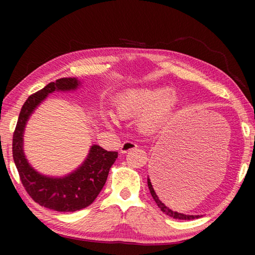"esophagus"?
<instances>
[{"mask_svg": "<svg viewBox=\"0 0 255 255\" xmlns=\"http://www.w3.org/2000/svg\"><path fill=\"white\" fill-rule=\"evenodd\" d=\"M137 147H138L137 144L133 143V141L126 140V141H124V143L122 144V146H120V152H122V153H127V152H129V150L135 149Z\"/></svg>", "mask_w": 255, "mask_h": 255, "instance_id": "esophagus-1", "label": "esophagus"}]
</instances>
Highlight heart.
I'll list each match as a JSON object with an SVG mask.
<instances>
[{
	"mask_svg": "<svg viewBox=\"0 0 255 255\" xmlns=\"http://www.w3.org/2000/svg\"><path fill=\"white\" fill-rule=\"evenodd\" d=\"M180 98L173 89L164 86L131 90L120 98L118 112L125 118L142 117L138 127L144 132L156 130L170 123L179 111Z\"/></svg>",
	"mask_w": 255,
	"mask_h": 255,
	"instance_id": "heart-1",
	"label": "heart"
}]
</instances>
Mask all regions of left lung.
Masks as SVG:
<instances>
[{
	"instance_id": "left-lung-1",
	"label": "left lung",
	"mask_w": 255,
	"mask_h": 255,
	"mask_svg": "<svg viewBox=\"0 0 255 255\" xmlns=\"http://www.w3.org/2000/svg\"><path fill=\"white\" fill-rule=\"evenodd\" d=\"M147 184H148V189H149V191H150V195H152V197H153V199L155 200V202H156L157 204V206H158V208L161 209L163 213H165L166 215H169L170 217H173V218H175V219H185V221H190V219H195V218H199L200 216L199 215H197V216H193V215H184V214H181V213H178V211H173V210H171L169 207H166L165 205L163 204L162 202V198H161V196H159V193H158V190L156 189V187H155V184L153 183V185H152V182H150V180L149 179H147Z\"/></svg>"
}]
</instances>
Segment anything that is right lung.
<instances>
[{
  "label": "right lung",
  "instance_id": "right-lung-1",
  "mask_svg": "<svg viewBox=\"0 0 255 255\" xmlns=\"http://www.w3.org/2000/svg\"><path fill=\"white\" fill-rule=\"evenodd\" d=\"M80 82L75 77H64L50 82L40 91L30 96L21 108L13 132L12 154L18 169L21 183L33 201L56 211H76L90 206L105 185L109 170L118 157L117 152H108L98 145L91 146L88 158L73 173L64 178H49L34 171L25 159L23 130L30 115L36 107L54 91L75 90Z\"/></svg>",
  "mask_w": 255,
  "mask_h": 255
}]
</instances>
